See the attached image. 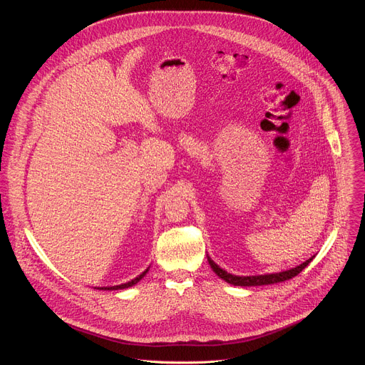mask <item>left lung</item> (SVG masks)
I'll return each mask as SVG.
<instances>
[{
	"label": "left lung",
	"instance_id": "obj_1",
	"mask_svg": "<svg viewBox=\"0 0 365 365\" xmlns=\"http://www.w3.org/2000/svg\"><path fill=\"white\" fill-rule=\"evenodd\" d=\"M314 259V257H310L309 259H306L304 263L299 264L294 269L290 270H284V272H279V273H270V274H258V276H235L231 274L228 272H225L224 269H221L214 259L207 255V262H210L211 269L215 272V274L218 277H221L222 280H225L230 284L234 286H264V284H274V283H280V282H286L289 279H293L294 276H297L310 262Z\"/></svg>",
	"mask_w": 365,
	"mask_h": 365
}]
</instances>
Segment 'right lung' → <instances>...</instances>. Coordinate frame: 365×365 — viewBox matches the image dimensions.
Masks as SVG:
<instances>
[{
  "label": "right lung",
  "instance_id": "right-lung-1",
  "mask_svg": "<svg viewBox=\"0 0 365 365\" xmlns=\"http://www.w3.org/2000/svg\"><path fill=\"white\" fill-rule=\"evenodd\" d=\"M148 269L150 267H147L140 276H137L135 279H133V280H130V282H127V283H123V284H117V286H103V287H95V289H99V290H121V289H128V287H131V286H134V284H137L145 274H147V272H148Z\"/></svg>",
  "mask_w": 365,
  "mask_h": 365
}]
</instances>
